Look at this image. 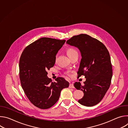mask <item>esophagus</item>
<instances>
[{
  "label": "esophagus",
  "mask_w": 128,
  "mask_h": 128,
  "mask_svg": "<svg viewBox=\"0 0 128 128\" xmlns=\"http://www.w3.org/2000/svg\"><path fill=\"white\" fill-rule=\"evenodd\" d=\"M69 87L70 88H74V84H70Z\"/></svg>",
  "instance_id": "obj_1"
}]
</instances>
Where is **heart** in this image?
<instances>
[{
	"label": "heart",
	"instance_id": "b5f03b06",
	"mask_svg": "<svg viewBox=\"0 0 128 128\" xmlns=\"http://www.w3.org/2000/svg\"><path fill=\"white\" fill-rule=\"evenodd\" d=\"M66 52L68 54V57L70 58L72 57L73 56L76 55V54H78V52L77 50H76V49L74 48H72V47H69V48H67L66 50ZM65 74L68 76H71V74L69 73V72H66L65 73Z\"/></svg>",
	"mask_w": 128,
	"mask_h": 128
}]
</instances>
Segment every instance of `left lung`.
Wrapping results in <instances>:
<instances>
[{
	"mask_svg": "<svg viewBox=\"0 0 128 128\" xmlns=\"http://www.w3.org/2000/svg\"><path fill=\"white\" fill-rule=\"evenodd\" d=\"M66 43L77 47L82 57L78 78L84 76L86 80L84 85L74 84L84 94L78 102L86 106H94L102 100L110 86L112 68L109 52L102 42L85 34L74 36Z\"/></svg>",
	"mask_w": 128,
	"mask_h": 128,
	"instance_id": "1",
	"label": "left lung"
}]
</instances>
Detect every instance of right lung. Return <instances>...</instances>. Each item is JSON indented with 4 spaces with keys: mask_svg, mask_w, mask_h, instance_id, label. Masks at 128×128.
Wrapping results in <instances>:
<instances>
[{
    "mask_svg": "<svg viewBox=\"0 0 128 128\" xmlns=\"http://www.w3.org/2000/svg\"><path fill=\"white\" fill-rule=\"evenodd\" d=\"M65 40L42 38L27 46L19 61L21 86L30 101L42 109L52 106L59 99L63 88L69 84L64 78L52 82L47 70L55 63L56 55Z\"/></svg>",
    "mask_w": 128,
    "mask_h": 128,
    "instance_id": "1",
    "label": "right lung"
}]
</instances>
